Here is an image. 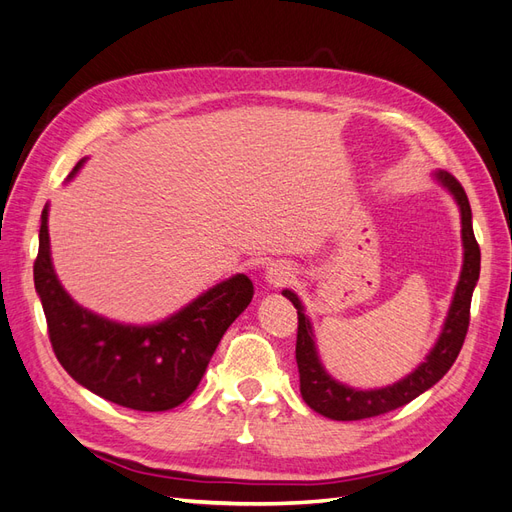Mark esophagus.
I'll return each mask as SVG.
<instances>
[{
  "label": "esophagus",
  "instance_id": "obj_1",
  "mask_svg": "<svg viewBox=\"0 0 512 512\" xmlns=\"http://www.w3.org/2000/svg\"><path fill=\"white\" fill-rule=\"evenodd\" d=\"M290 277H292V268L283 264V261H277V264H270L266 268V283L270 287H281L290 281Z\"/></svg>",
  "mask_w": 512,
  "mask_h": 512
}]
</instances>
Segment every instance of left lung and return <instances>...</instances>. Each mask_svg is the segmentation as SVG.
Returning a JSON list of instances; mask_svg holds the SVG:
<instances>
[{
	"label": "left lung",
	"mask_w": 512,
	"mask_h": 512,
	"mask_svg": "<svg viewBox=\"0 0 512 512\" xmlns=\"http://www.w3.org/2000/svg\"><path fill=\"white\" fill-rule=\"evenodd\" d=\"M432 181L448 192L458 205V214H461L463 266L437 342L411 374H406L396 383L374 389H359L337 381V378L331 376L329 370L324 368V363L320 359L316 333H313V324L307 316L305 303L292 290L281 292L287 300H292V305L298 311L296 363L300 374V396H303L307 406H311L313 411L324 417L337 419V422H355V419L376 417L398 409V406L409 404L411 400L422 396L424 391H428L432 385H437L441 381L443 374L452 368L458 352L463 348L469 326L471 294H474V287L480 277V246L474 238L471 207L461 183H458L450 173H445V170H435V173H432Z\"/></svg>",
	"instance_id": "1"
}]
</instances>
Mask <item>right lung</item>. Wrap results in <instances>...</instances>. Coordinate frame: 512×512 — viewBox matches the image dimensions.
Instances as JSON below:
<instances>
[{
  "label": "right lung",
  "instance_id": "obj_1",
  "mask_svg": "<svg viewBox=\"0 0 512 512\" xmlns=\"http://www.w3.org/2000/svg\"><path fill=\"white\" fill-rule=\"evenodd\" d=\"M88 157L71 170V181ZM34 287L51 346L75 383L134 411H170L199 387L222 335L253 300L246 274L216 283L168 318L125 324L75 303L60 283L49 244V205L41 214Z\"/></svg>",
  "mask_w": 512,
  "mask_h": 512
}]
</instances>
